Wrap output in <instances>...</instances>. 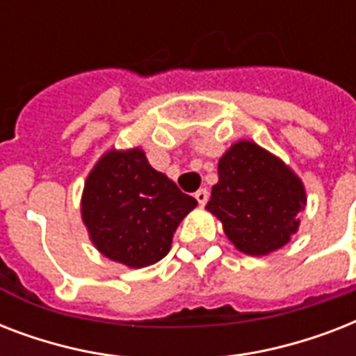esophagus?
<instances>
[{"label": "esophagus", "instance_id": "esophagus-1", "mask_svg": "<svg viewBox=\"0 0 356 356\" xmlns=\"http://www.w3.org/2000/svg\"><path fill=\"white\" fill-rule=\"evenodd\" d=\"M195 200H197V203L200 205H205L207 201H209V190L207 188H201L195 192Z\"/></svg>", "mask_w": 356, "mask_h": 356}]
</instances>
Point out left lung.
Wrapping results in <instances>:
<instances>
[{
    "mask_svg": "<svg viewBox=\"0 0 356 356\" xmlns=\"http://www.w3.org/2000/svg\"><path fill=\"white\" fill-rule=\"evenodd\" d=\"M218 177L207 211L222 222L238 251L262 257L298 233L307 194L301 179L279 156L240 140L218 162Z\"/></svg>",
    "mask_w": 356,
    "mask_h": 356,
    "instance_id": "obj_1",
    "label": "left lung"
}]
</instances>
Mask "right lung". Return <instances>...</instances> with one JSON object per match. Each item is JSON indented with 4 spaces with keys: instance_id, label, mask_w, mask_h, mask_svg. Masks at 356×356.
I'll return each instance as SVG.
<instances>
[{
    "instance_id": "right-lung-1",
    "label": "right lung",
    "mask_w": 356,
    "mask_h": 356,
    "mask_svg": "<svg viewBox=\"0 0 356 356\" xmlns=\"http://www.w3.org/2000/svg\"><path fill=\"white\" fill-rule=\"evenodd\" d=\"M195 205L192 195L151 168L140 147L111 149L86 177L81 216L99 253L145 268L166 257L175 229Z\"/></svg>"
}]
</instances>
